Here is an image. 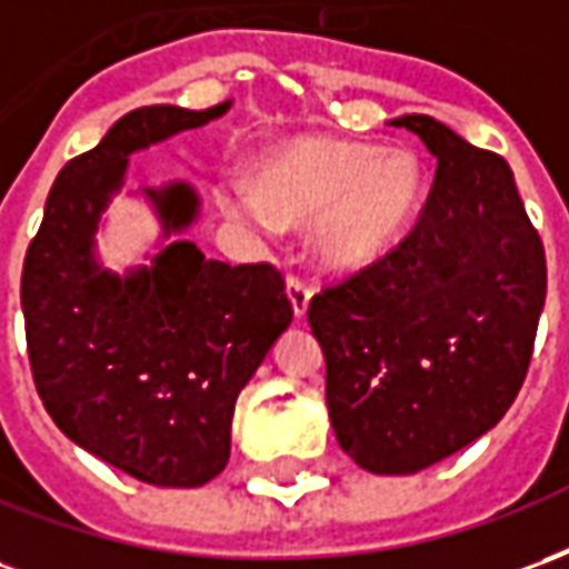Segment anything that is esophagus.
<instances>
[{
	"label": "esophagus",
	"instance_id": "34e87169",
	"mask_svg": "<svg viewBox=\"0 0 569 569\" xmlns=\"http://www.w3.org/2000/svg\"><path fill=\"white\" fill-rule=\"evenodd\" d=\"M286 292H289V298H292V310H296V317H305V313H308L310 292H313V286H310L308 277H301V273H289V277H286Z\"/></svg>",
	"mask_w": 569,
	"mask_h": 569
}]
</instances>
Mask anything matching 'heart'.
<instances>
[{"label": "heart", "instance_id": "1", "mask_svg": "<svg viewBox=\"0 0 569 569\" xmlns=\"http://www.w3.org/2000/svg\"><path fill=\"white\" fill-rule=\"evenodd\" d=\"M420 188L408 151L310 140L286 146L259 167L256 194L228 191L224 210L261 228L320 216L313 243L326 264L350 271L375 261L402 234Z\"/></svg>", "mask_w": 569, "mask_h": 569}]
</instances>
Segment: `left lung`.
<instances>
[{"label": "left lung", "instance_id": "8db88e82", "mask_svg": "<svg viewBox=\"0 0 569 569\" xmlns=\"http://www.w3.org/2000/svg\"><path fill=\"white\" fill-rule=\"evenodd\" d=\"M393 124L439 158L427 200L393 249L310 298L308 322L338 445L369 472L411 476L515 402L546 305V249L502 154L429 116Z\"/></svg>", "mask_w": 569, "mask_h": 569}]
</instances>
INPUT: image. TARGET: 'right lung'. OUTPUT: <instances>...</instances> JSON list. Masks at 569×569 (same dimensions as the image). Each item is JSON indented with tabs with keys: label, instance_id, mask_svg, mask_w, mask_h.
Masks as SVG:
<instances>
[{
	"label": "right lung",
	"instance_id": "obj_1",
	"mask_svg": "<svg viewBox=\"0 0 569 569\" xmlns=\"http://www.w3.org/2000/svg\"><path fill=\"white\" fill-rule=\"evenodd\" d=\"M228 106H142L116 121L60 170L20 273L44 411L84 451L161 488H200L222 472L237 396L292 322V301L271 261L231 268L191 240L121 280L97 268L93 231L130 151L200 128ZM149 194L167 231L194 219L188 186Z\"/></svg>",
	"mask_w": 569,
	"mask_h": 569
}]
</instances>
